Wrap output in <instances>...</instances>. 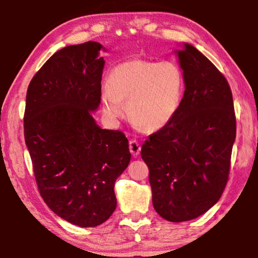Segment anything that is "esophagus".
<instances>
[{
	"mask_svg": "<svg viewBox=\"0 0 258 258\" xmlns=\"http://www.w3.org/2000/svg\"><path fill=\"white\" fill-rule=\"evenodd\" d=\"M130 151L134 157L139 156L140 151H141V145H140V142L138 141V140H135V139L131 140V141H130Z\"/></svg>",
	"mask_w": 258,
	"mask_h": 258,
	"instance_id": "esophagus-1",
	"label": "esophagus"
}]
</instances>
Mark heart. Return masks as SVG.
Instances as JSON below:
<instances>
[{"label":"heart","mask_w":258,"mask_h":258,"mask_svg":"<svg viewBox=\"0 0 258 258\" xmlns=\"http://www.w3.org/2000/svg\"><path fill=\"white\" fill-rule=\"evenodd\" d=\"M185 92V78L175 61L126 60L111 69L103 85V110L110 118L127 112L147 132H157L174 120Z\"/></svg>","instance_id":"1"}]
</instances>
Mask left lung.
I'll return each mask as SVG.
<instances>
[{
  "label": "left lung",
  "instance_id": "8db88e82",
  "mask_svg": "<svg viewBox=\"0 0 258 258\" xmlns=\"http://www.w3.org/2000/svg\"><path fill=\"white\" fill-rule=\"evenodd\" d=\"M177 55L185 78L181 109L141 149L154 208L169 222L194 220L218 202L229 180L237 130L223 74L190 44Z\"/></svg>",
  "mask_w": 258,
  "mask_h": 258
}]
</instances>
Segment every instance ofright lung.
<instances>
[{
  "instance_id": "obj_1",
  "label": "right lung",
  "mask_w": 258,
  "mask_h": 258,
  "mask_svg": "<svg viewBox=\"0 0 258 258\" xmlns=\"http://www.w3.org/2000/svg\"><path fill=\"white\" fill-rule=\"evenodd\" d=\"M102 45L59 50L30 81L25 142L41 197L52 212L82 228L106 222L116 209V178L131 160L120 131L102 130L91 111L101 100Z\"/></svg>"
}]
</instances>
